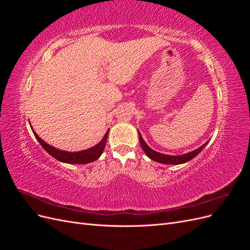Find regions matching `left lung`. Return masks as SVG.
Listing matches in <instances>:
<instances>
[{"mask_svg":"<svg viewBox=\"0 0 250 250\" xmlns=\"http://www.w3.org/2000/svg\"><path fill=\"white\" fill-rule=\"evenodd\" d=\"M139 132V138H140V143H141V146L144 150V152H145L147 154V156L149 158H151L152 161H155L157 163H161V164H165V165H180V164H185L188 161H191L192 158H194L196 155H198L201 150L207 146V144L208 143V141L203 144L202 146H200L199 148L195 149L193 151H191V152H188L186 154H181V155H169V154H164V153H160L157 152V151L151 149L146 142L144 141V139L142 138V134L141 132L138 130Z\"/></svg>","mask_w":250,"mask_h":250,"instance_id":"left-lung-1","label":"left lung"}]
</instances>
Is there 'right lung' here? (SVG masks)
I'll return each mask as SVG.
<instances>
[{"instance_id": "right-lung-1", "label": "right lung", "mask_w": 250, "mask_h": 250, "mask_svg": "<svg viewBox=\"0 0 250 250\" xmlns=\"http://www.w3.org/2000/svg\"><path fill=\"white\" fill-rule=\"evenodd\" d=\"M31 129L35 135L36 140L40 142V144L42 145V147L47 151V152L53 156L54 158H56L57 161L62 162V163H66V164H79V165H84V164H88L95 162L96 160L99 158L103 152V150L105 148V145H106V141H107V135L109 132V129L106 131V133L104 134L103 139L95 145L92 148H88L86 150H81V151H76V152H69V151H64V150H60L57 149L55 147H53L51 145H49L48 143L44 142L43 140H42L37 133L33 130L32 126Z\"/></svg>"}]
</instances>
